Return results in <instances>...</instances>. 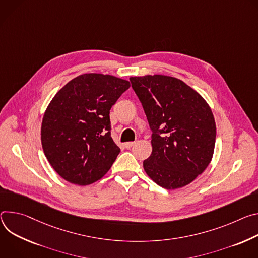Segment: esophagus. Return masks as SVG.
I'll return each mask as SVG.
<instances>
[{
    "label": "esophagus",
    "instance_id": "34e87169",
    "mask_svg": "<svg viewBox=\"0 0 258 258\" xmlns=\"http://www.w3.org/2000/svg\"><path fill=\"white\" fill-rule=\"evenodd\" d=\"M135 144V142L134 141H131V142H126V144H124V147L126 148V149H130L133 145Z\"/></svg>",
    "mask_w": 258,
    "mask_h": 258
}]
</instances>
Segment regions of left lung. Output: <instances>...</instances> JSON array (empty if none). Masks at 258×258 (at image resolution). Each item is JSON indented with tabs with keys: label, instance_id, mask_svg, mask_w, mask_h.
I'll return each instance as SVG.
<instances>
[{
	"label": "left lung",
	"instance_id": "1",
	"mask_svg": "<svg viewBox=\"0 0 258 258\" xmlns=\"http://www.w3.org/2000/svg\"><path fill=\"white\" fill-rule=\"evenodd\" d=\"M152 134L147 174L167 189L182 187L202 174L211 162L216 126L205 99L179 79L131 77Z\"/></svg>",
	"mask_w": 258,
	"mask_h": 258
}]
</instances>
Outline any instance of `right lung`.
Wrapping results in <instances>:
<instances>
[{"label":"right lung","mask_w":258,"mask_h":258,"mask_svg":"<svg viewBox=\"0 0 258 258\" xmlns=\"http://www.w3.org/2000/svg\"><path fill=\"white\" fill-rule=\"evenodd\" d=\"M129 87L117 77L84 74L53 97L44 113L41 140L50 165L63 179L88 185L110 169L121 150L110 136L109 110Z\"/></svg>","instance_id":"add662e5"}]
</instances>
